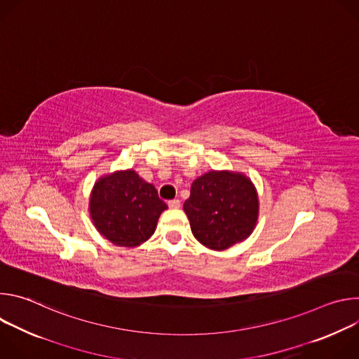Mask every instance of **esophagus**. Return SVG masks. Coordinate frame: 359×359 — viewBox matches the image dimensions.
I'll return each mask as SVG.
<instances>
[{
    "label": "esophagus",
    "mask_w": 359,
    "mask_h": 359,
    "mask_svg": "<svg viewBox=\"0 0 359 359\" xmlns=\"http://www.w3.org/2000/svg\"><path fill=\"white\" fill-rule=\"evenodd\" d=\"M168 206H169L170 209H179V208H180V200H177V198L169 200V201H168Z\"/></svg>",
    "instance_id": "1"
}]
</instances>
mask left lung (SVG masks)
Segmentation results:
<instances>
[{"instance_id":"8db88e82","label":"left lung","mask_w":359,"mask_h":359,"mask_svg":"<svg viewBox=\"0 0 359 359\" xmlns=\"http://www.w3.org/2000/svg\"><path fill=\"white\" fill-rule=\"evenodd\" d=\"M193 236L213 250H226L247 238L259 216V197L240 173L209 172L196 179L184 201Z\"/></svg>"}]
</instances>
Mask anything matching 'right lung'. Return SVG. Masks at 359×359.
Segmentation results:
<instances>
[{
  "mask_svg": "<svg viewBox=\"0 0 359 359\" xmlns=\"http://www.w3.org/2000/svg\"><path fill=\"white\" fill-rule=\"evenodd\" d=\"M155 186L135 170L116 172L95 183L89 210L96 230L111 243L136 247L155 233L159 216L166 210Z\"/></svg>",
  "mask_w": 359,
  "mask_h": 359,
  "instance_id": "right-lung-1",
  "label": "right lung"
}]
</instances>
